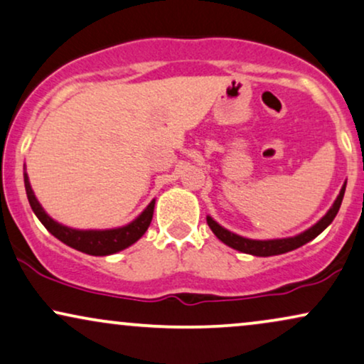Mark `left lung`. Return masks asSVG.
I'll return each instance as SVG.
<instances>
[{
	"instance_id": "obj_1",
	"label": "left lung",
	"mask_w": 364,
	"mask_h": 364,
	"mask_svg": "<svg viewBox=\"0 0 364 364\" xmlns=\"http://www.w3.org/2000/svg\"><path fill=\"white\" fill-rule=\"evenodd\" d=\"M344 191H346V181H344L341 191H339L338 198L334 200L333 206L328 210V213H326L319 222L312 225V227H309L307 230H304V232H301L299 235H294V237L270 238V240H254V238H247L230 232V230L222 227L218 222H215L210 215L206 216V223H208L211 232L215 233L218 240H222L225 245L235 248L238 252H243V254H250L257 257H272V255L287 254V252L296 250V248L306 245L307 242L314 240L319 233H323L324 230L333 223V220L336 218V215H338L339 211V206L343 203Z\"/></svg>"
}]
</instances>
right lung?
I'll list each match as a JSON object with an SVG mask.
<instances>
[{
	"label": "right lung",
	"mask_w": 364,
	"mask_h": 364,
	"mask_svg": "<svg viewBox=\"0 0 364 364\" xmlns=\"http://www.w3.org/2000/svg\"><path fill=\"white\" fill-rule=\"evenodd\" d=\"M23 178H25L26 196H28L30 206L36 215V218L43 223V227L47 228L55 238H58L60 242H63L68 247L75 248V250L84 252V254L95 257L117 254V252L131 247L132 243L139 240V238L146 233V230L149 228L151 220H153L156 200L151 201L137 218L132 220L131 223L124 225V227L107 230H79L65 227V225L55 222L52 216L43 210L40 201L36 200L26 171L23 173Z\"/></svg>",
	"instance_id": "1"
}]
</instances>
